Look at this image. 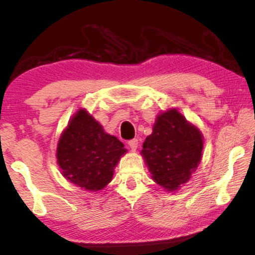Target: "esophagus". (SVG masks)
<instances>
[{
  "label": "esophagus",
  "instance_id": "esophagus-1",
  "mask_svg": "<svg viewBox=\"0 0 255 255\" xmlns=\"http://www.w3.org/2000/svg\"><path fill=\"white\" fill-rule=\"evenodd\" d=\"M128 145H129V147H130L131 149H136L138 147V139H136V138H133V139L128 141Z\"/></svg>",
  "mask_w": 255,
  "mask_h": 255
}]
</instances>
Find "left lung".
I'll use <instances>...</instances> for the list:
<instances>
[{"label":"left lung","instance_id":"1","mask_svg":"<svg viewBox=\"0 0 255 255\" xmlns=\"http://www.w3.org/2000/svg\"><path fill=\"white\" fill-rule=\"evenodd\" d=\"M202 147L201 132L173 109L157 117L141 154L155 182L174 191L191 178L201 159Z\"/></svg>","mask_w":255,"mask_h":255}]
</instances>
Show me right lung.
<instances>
[{
    "instance_id": "add662e5",
    "label": "right lung",
    "mask_w": 255,
    "mask_h": 255,
    "mask_svg": "<svg viewBox=\"0 0 255 255\" xmlns=\"http://www.w3.org/2000/svg\"><path fill=\"white\" fill-rule=\"evenodd\" d=\"M126 153L117 137L106 133L85 110L68 124L57 146V162L72 183L98 191L110 182L119 158Z\"/></svg>"
}]
</instances>
